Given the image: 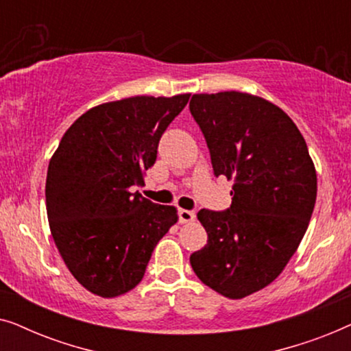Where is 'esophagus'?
I'll list each match as a JSON object with an SVG mask.
<instances>
[{"mask_svg":"<svg viewBox=\"0 0 351 351\" xmlns=\"http://www.w3.org/2000/svg\"><path fill=\"white\" fill-rule=\"evenodd\" d=\"M195 213L193 210H186V209H180L179 210V220L180 223H191L195 222Z\"/></svg>","mask_w":351,"mask_h":351,"instance_id":"34e87169","label":"esophagus"}]
</instances>
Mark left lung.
<instances>
[{
    "label": "left lung",
    "instance_id": "left-lung-1",
    "mask_svg": "<svg viewBox=\"0 0 351 351\" xmlns=\"http://www.w3.org/2000/svg\"><path fill=\"white\" fill-rule=\"evenodd\" d=\"M190 112L214 174L233 180L227 210L198 213L208 244L190 263L210 289L243 299L275 281L299 247L316 201L315 165L294 121L258 95L193 94Z\"/></svg>",
    "mask_w": 351,
    "mask_h": 351
}]
</instances>
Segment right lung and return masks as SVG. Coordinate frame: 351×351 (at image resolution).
<instances>
[{
    "label": "right lung",
    "instance_id": "add662e5",
    "mask_svg": "<svg viewBox=\"0 0 351 351\" xmlns=\"http://www.w3.org/2000/svg\"><path fill=\"white\" fill-rule=\"evenodd\" d=\"M136 95L90 108L52 155L46 177L51 234L75 280L104 299L134 289L158 241L177 222L174 206L131 186L156 161L158 142L189 102Z\"/></svg>",
    "mask_w": 351,
    "mask_h": 351
}]
</instances>
